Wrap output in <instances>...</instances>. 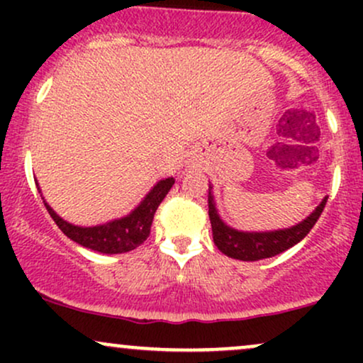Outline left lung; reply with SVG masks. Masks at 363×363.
I'll return each mask as SVG.
<instances>
[{
    "instance_id": "obj_1",
    "label": "left lung",
    "mask_w": 363,
    "mask_h": 363,
    "mask_svg": "<svg viewBox=\"0 0 363 363\" xmlns=\"http://www.w3.org/2000/svg\"><path fill=\"white\" fill-rule=\"evenodd\" d=\"M326 201L328 198H324L323 203L315 208L314 213L295 227L285 228V230L252 232L251 234V232L234 230L220 220L215 210L211 189H208V215H210L215 245L228 257L240 261H259L266 259V257H273L290 249L291 245L301 242L303 237L309 234L311 228L314 227L320 213H323Z\"/></svg>"
}]
</instances>
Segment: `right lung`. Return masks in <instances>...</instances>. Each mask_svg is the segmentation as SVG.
Returning a JSON list of instances; mask_svg holds the SVG:
<instances>
[{"label":"right lung","instance_id":"add662e5","mask_svg":"<svg viewBox=\"0 0 363 363\" xmlns=\"http://www.w3.org/2000/svg\"><path fill=\"white\" fill-rule=\"evenodd\" d=\"M172 184L174 177L157 182V186H153V189L150 191L147 198L141 201V205L135 211H131L124 218L114 220V222L106 225H97V227H77V225L60 218L45 201L44 206L57 227L61 228L62 234L68 235L77 244L97 252L121 254L133 251L147 240L157 208L162 203V199L167 196Z\"/></svg>","mask_w":363,"mask_h":363}]
</instances>
